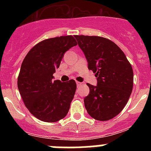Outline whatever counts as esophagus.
I'll use <instances>...</instances> for the list:
<instances>
[{"label":"esophagus","instance_id":"1","mask_svg":"<svg viewBox=\"0 0 151 151\" xmlns=\"http://www.w3.org/2000/svg\"><path fill=\"white\" fill-rule=\"evenodd\" d=\"M82 82H76V85H77V86H79V85H82Z\"/></svg>","mask_w":151,"mask_h":151}]
</instances>
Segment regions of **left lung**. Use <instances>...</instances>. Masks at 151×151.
Returning a JSON list of instances; mask_svg holds the SVG:
<instances>
[{"label":"left lung","instance_id":"obj_1","mask_svg":"<svg viewBox=\"0 0 151 151\" xmlns=\"http://www.w3.org/2000/svg\"><path fill=\"white\" fill-rule=\"evenodd\" d=\"M88 61L89 70L97 77L96 86L84 103L89 115L98 121L110 120L127 104L133 88V69L114 42L99 36L75 35Z\"/></svg>","mask_w":151,"mask_h":151}]
</instances>
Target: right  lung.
Masks as SVG:
<instances>
[{
    "label": "right lung",
    "mask_w": 151,
    "mask_h": 151,
    "mask_svg": "<svg viewBox=\"0 0 151 151\" xmlns=\"http://www.w3.org/2000/svg\"><path fill=\"white\" fill-rule=\"evenodd\" d=\"M77 45L72 35L60 36L41 41L24 58L17 85L24 104L35 117L55 122L67 115L76 90V83L54 80L65 52Z\"/></svg>",
    "instance_id": "obj_1"
}]
</instances>
